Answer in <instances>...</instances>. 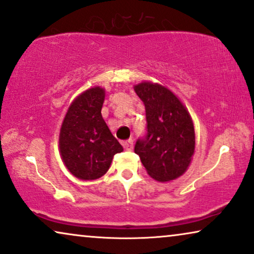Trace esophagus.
<instances>
[{"mask_svg": "<svg viewBox=\"0 0 254 254\" xmlns=\"http://www.w3.org/2000/svg\"><path fill=\"white\" fill-rule=\"evenodd\" d=\"M123 147H124L125 150L131 151V150H133V140H131V138H129V140L124 141L123 142Z\"/></svg>", "mask_w": 254, "mask_h": 254, "instance_id": "obj_1", "label": "esophagus"}]
</instances>
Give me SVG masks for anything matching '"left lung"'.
<instances>
[{"mask_svg":"<svg viewBox=\"0 0 254 254\" xmlns=\"http://www.w3.org/2000/svg\"><path fill=\"white\" fill-rule=\"evenodd\" d=\"M145 107L147 131L134 151L148 175L158 182L178 178L189 168L195 134L185 106L164 86L143 82L134 88Z\"/></svg>","mask_w":254,"mask_h":254,"instance_id":"8db88e82","label":"left lung"}]
</instances>
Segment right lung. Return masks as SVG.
<instances>
[{
  "instance_id": "right-lung-1",
  "label": "right lung",
  "mask_w": 254,
  "mask_h": 254,
  "mask_svg": "<svg viewBox=\"0 0 254 254\" xmlns=\"http://www.w3.org/2000/svg\"><path fill=\"white\" fill-rule=\"evenodd\" d=\"M105 91L86 90L69 107L60 131V152L75 177L93 180L105 175L113 156L124 150L102 117Z\"/></svg>"
}]
</instances>
